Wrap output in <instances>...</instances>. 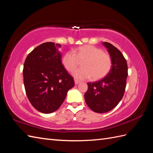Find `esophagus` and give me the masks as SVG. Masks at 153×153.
I'll use <instances>...</instances> for the list:
<instances>
[{
  "label": "esophagus",
  "mask_w": 153,
  "mask_h": 153,
  "mask_svg": "<svg viewBox=\"0 0 153 153\" xmlns=\"http://www.w3.org/2000/svg\"><path fill=\"white\" fill-rule=\"evenodd\" d=\"M74 82H75V84H76V85H77V84H79V83H81L80 81L77 80V79H75Z\"/></svg>",
  "instance_id": "obj_1"
}]
</instances>
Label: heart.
<instances>
[{
  "label": "heart",
  "instance_id": "1",
  "mask_svg": "<svg viewBox=\"0 0 153 153\" xmlns=\"http://www.w3.org/2000/svg\"><path fill=\"white\" fill-rule=\"evenodd\" d=\"M82 62V68L75 70L73 76L76 79H87L91 76L98 80L106 76L112 68V58L108 53L93 45H83L64 54L62 62L68 71H72Z\"/></svg>",
  "mask_w": 153,
  "mask_h": 153
}]
</instances>
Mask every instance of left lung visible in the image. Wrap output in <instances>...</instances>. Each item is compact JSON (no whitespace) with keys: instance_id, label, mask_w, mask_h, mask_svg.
<instances>
[{"instance_id":"left-lung-1","label":"left lung","mask_w":153,"mask_h":153,"mask_svg":"<svg viewBox=\"0 0 153 153\" xmlns=\"http://www.w3.org/2000/svg\"><path fill=\"white\" fill-rule=\"evenodd\" d=\"M102 45L112 58L111 70L102 79L87 83L88 89L84 95L87 106L97 113L109 112L118 105L124 94L128 77V64L122 53L109 43Z\"/></svg>"}]
</instances>
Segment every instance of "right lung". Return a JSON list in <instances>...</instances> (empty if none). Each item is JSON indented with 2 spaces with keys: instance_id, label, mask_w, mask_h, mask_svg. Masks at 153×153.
<instances>
[{
  "instance_id": "1",
  "label": "right lung",
  "mask_w": 153,
  "mask_h": 153,
  "mask_svg": "<svg viewBox=\"0 0 153 153\" xmlns=\"http://www.w3.org/2000/svg\"><path fill=\"white\" fill-rule=\"evenodd\" d=\"M60 44L47 42L27 55L24 65L25 93L34 108L49 114L59 108L67 93L74 86V78L62 64Z\"/></svg>"
}]
</instances>
